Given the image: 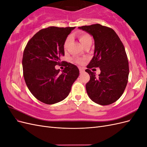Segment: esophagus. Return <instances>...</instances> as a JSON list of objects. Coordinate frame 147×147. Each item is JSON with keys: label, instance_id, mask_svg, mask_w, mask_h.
<instances>
[{"label": "esophagus", "instance_id": "34e87169", "mask_svg": "<svg viewBox=\"0 0 147 147\" xmlns=\"http://www.w3.org/2000/svg\"><path fill=\"white\" fill-rule=\"evenodd\" d=\"M84 72V70L83 69H80V73L83 74Z\"/></svg>", "mask_w": 147, "mask_h": 147}]
</instances>
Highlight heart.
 I'll list each match as a JSON object with an SVG mask.
<instances>
[{"label": "heart", "mask_w": 147, "mask_h": 147, "mask_svg": "<svg viewBox=\"0 0 147 147\" xmlns=\"http://www.w3.org/2000/svg\"><path fill=\"white\" fill-rule=\"evenodd\" d=\"M78 37L80 42H81V43L82 44V45L83 47L86 44H87L88 42H92V38H91L90 35L88 34H86V33L79 34L78 35ZM70 37L67 38V39L65 40V41L64 44V47L65 49L67 48V47L68 44L70 42ZM76 62L80 64H82L83 63V61L82 60H80V59H77L76 61Z\"/></svg>", "instance_id": "heart-1"}]
</instances>
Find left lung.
Returning a JSON list of instances; mask_svg holds the SVG:
<instances>
[{"instance_id": "left-lung-1", "label": "left lung", "mask_w": 147, "mask_h": 147, "mask_svg": "<svg viewBox=\"0 0 147 147\" xmlns=\"http://www.w3.org/2000/svg\"><path fill=\"white\" fill-rule=\"evenodd\" d=\"M78 29L91 35L94 40V56L85 70L90 76L86 84L89 97L95 103L107 105L116 102L126 87L129 69L125 49L114 30L99 24ZM99 67L97 77L89 70Z\"/></svg>"}]
</instances>
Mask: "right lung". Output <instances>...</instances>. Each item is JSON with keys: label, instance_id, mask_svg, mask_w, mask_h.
Instances as JSON below:
<instances>
[{"label": "right lung", "instance_id": "add662e5", "mask_svg": "<svg viewBox=\"0 0 147 147\" xmlns=\"http://www.w3.org/2000/svg\"><path fill=\"white\" fill-rule=\"evenodd\" d=\"M75 27L51 26L39 30L26 46L23 57L25 82L32 95L46 104L61 102L69 94L73 83L79 76L76 65L64 63L63 72L55 66L64 63V44Z\"/></svg>", "mask_w": 147, "mask_h": 147}]
</instances>
